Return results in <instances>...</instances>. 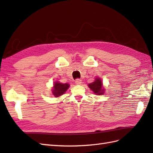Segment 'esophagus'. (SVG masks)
Returning <instances> with one entry per match:
<instances>
[{
    "label": "esophagus",
    "instance_id": "1",
    "mask_svg": "<svg viewBox=\"0 0 153 153\" xmlns=\"http://www.w3.org/2000/svg\"><path fill=\"white\" fill-rule=\"evenodd\" d=\"M76 85H81L82 83V81L80 79H76Z\"/></svg>",
    "mask_w": 153,
    "mask_h": 153
}]
</instances>
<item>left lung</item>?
<instances>
[{
  "label": "left lung",
  "instance_id": "left-lung-1",
  "mask_svg": "<svg viewBox=\"0 0 153 153\" xmlns=\"http://www.w3.org/2000/svg\"><path fill=\"white\" fill-rule=\"evenodd\" d=\"M88 86L97 95H102L104 93V89H102V83L100 79L97 78L95 82L89 83Z\"/></svg>",
  "mask_w": 153,
  "mask_h": 153
}]
</instances>
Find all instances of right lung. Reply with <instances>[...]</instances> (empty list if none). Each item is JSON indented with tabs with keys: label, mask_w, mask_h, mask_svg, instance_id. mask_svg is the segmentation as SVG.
<instances>
[{
	"label": "right lung",
	"mask_w": 153,
	"mask_h": 153,
	"mask_svg": "<svg viewBox=\"0 0 153 153\" xmlns=\"http://www.w3.org/2000/svg\"><path fill=\"white\" fill-rule=\"evenodd\" d=\"M69 86V84L68 83H61L58 82H55L54 85V89H53V95L56 97L63 95L68 89Z\"/></svg>",
	"instance_id": "right-lung-1"
}]
</instances>
